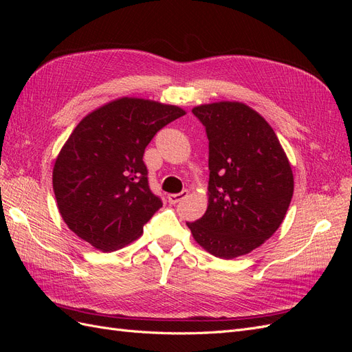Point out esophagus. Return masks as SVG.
<instances>
[{"instance_id":"34e87169","label":"esophagus","mask_w":352,"mask_h":352,"mask_svg":"<svg viewBox=\"0 0 352 352\" xmlns=\"http://www.w3.org/2000/svg\"><path fill=\"white\" fill-rule=\"evenodd\" d=\"M186 197H188V190H182V192H179V194H170L167 197V199H168L170 204H177L179 201L185 199Z\"/></svg>"}]
</instances>
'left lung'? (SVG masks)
Segmentation results:
<instances>
[{"label": "left lung", "instance_id": "8db88e82", "mask_svg": "<svg viewBox=\"0 0 352 352\" xmlns=\"http://www.w3.org/2000/svg\"><path fill=\"white\" fill-rule=\"evenodd\" d=\"M192 113L208 138V206L186 225L206 251L232 260L282 225L294 195L292 167L272 126L247 104L219 101Z\"/></svg>", "mask_w": 352, "mask_h": 352}]
</instances>
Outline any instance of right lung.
<instances>
[{
    "label": "right lung",
    "instance_id": "add662e5",
    "mask_svg": "<svg viewBox=\"0 0 352 352\" xmlns=\"http://www.w3.org/2000/svg\"><path fill=\"white\" fill-rule=\"evenodd\" d=\"M184 114L177 105L122 97L83 117L52 168L57 207L73 233L104 252L142 235L163 207L148 186L145 148Z\"/></svg>",
    "mask_w": 352,
    "mask_h": 352
}]
</instances>
